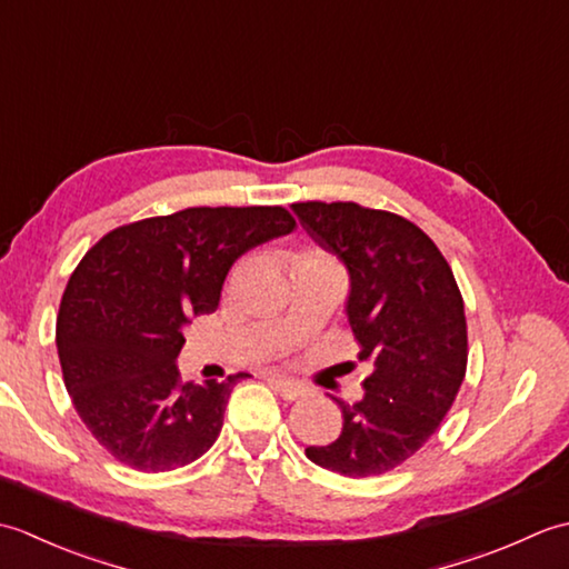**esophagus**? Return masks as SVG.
<instances>
[{"label": "esophagus", "mask_w": 569, "mask_h": 569, "mask_svg": "<svg viewBox=\"0 0 569 569\" xmlns=\"http://www.w3.org/2000/svg\"><path fill=\"white\" fill-rule=\"evenodd\" d=\"M266 381H269L271 389L281 393L286 401H296V398L306 396V391H308L303 383L288 379V377H283V373H266Z\"/></svg>", "instance_id": "1"}]
</instances>
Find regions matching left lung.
I'll return each instance as SVG.
<instances>
[{
	"label": "left lung",
	"mask_w": 569,
	"mask_h": 569,
	"mask_svg": "<svg viewBox=\"0 0 569 569\" xmlns=\"http://www.w3.org/2000/svg\"><path fill=\"white\" fill-rule=\"evenodd\" d=\"M306 232L349 271L347 318L371 359L359 403H340L342 432L306 447L349 479L379 477L426 445L467 373L465 300L435 241L406 217L359 202H293Z\"/></svg>",
	"instance_id": "8db88e82"
}]
</instances>
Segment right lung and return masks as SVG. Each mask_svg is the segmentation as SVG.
Returning a JSON list of instances; mask_svg holds the SVG:
<instances>
[{"label": "right lung", "instance_id": "obj_1", "mask_svg": "<svg viewBox=\"0 0 569 569\" xmlns=\"http://www.w3.org/2000/svg\"><path fill=\"white\" fill-rule=\"evenodd\" d=\"M296 227L281 204L188 208L107 232L60 298L56 347L84 428L119 462L171 471L196 462L222 430L234 383L180 381L188 316L220 306L232 263Z\"/></svg>", "mask_w": 569, "mask_h": 569}]
</instances>
